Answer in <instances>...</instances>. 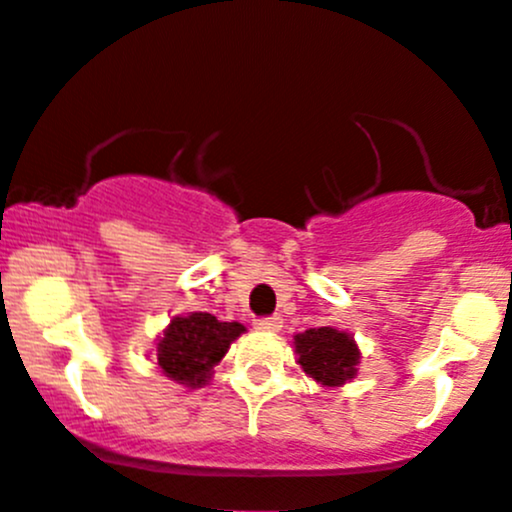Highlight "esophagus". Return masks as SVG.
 <instances>
[{
  "label": "esophagus",
  "mask_w": 512,
  "mask_h": 512,
  "mask_svg": "<svg viewBox=\"0 0 512 512\" xmlns=\"http://www.w3.org/2000/svg\"><path fill=\"white\" fill-rule=\"evenodd\" d=\"M255 327L257 329H262V332H280L282 329V319L277 317H260V319H255Z\"/></svg>",
  "instance_id": "esophagus-1"
}]
</instances>
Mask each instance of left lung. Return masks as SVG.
<instances>
[{"instance_id":"8db88e82","label":"left lung","mask_w":512,"mask_h":512,"mask_svg":"<svg viewBox=\"0 0 512 512\" xmlns=\"http://www.w3.org/2000/svg\"><path fill=\"white\" fill-rule=\"evenodd\" d=\"M294 352L304 374L312 376L322 386H342L352 381L361 356L352 334L332 327L307 329L297 334Z\"/></svg>"}]
</instances>
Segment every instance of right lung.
I'll use <instances>...</instances> for the list:
<instances>
[{
    "mask_svg": "<svg viewBox=\"0 0 512 512\" xmlns=\"http://www.w3.org/2000/svg\"><path fill=\"white\" fill-rule=\"evenodd\" d=\"M245 332L240 322H220L208 312L173 317L156 344L160 371L185 386H205L213 366L227 354L230 344Z\"/></svg>",
    "mask_w": 512,
    "mask_h": 512,
    "instance_id": "add662e5",
    "label": "right lung"
}]
</instances>
